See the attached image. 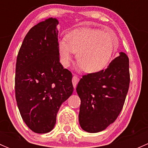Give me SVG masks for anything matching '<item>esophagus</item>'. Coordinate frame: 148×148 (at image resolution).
I'll return each mask as SVG.
<instances>
[{"mask_svg": "<svg viewBox=\"0 0 148 148\" xmlns=\"http://www.w3.org/2000/svg\"><path fill=\"white\" fill-rule=\"evenodd\" d=\"M79 81V77H77V75H75V74H74V75L73 76V78H72V84H73V86H74V89H75L76 86H77Z\"/></svg>", "mask_w": 148, "mask_h": 148, "instance_id": "1", "label": "esophagus"}]
</instances>
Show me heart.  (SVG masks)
<instances>
[{
  "instance_id": "heart-1",
  "label": "heart",
  "mask_w": 148,
  "mask_h": 148,
  "mask_svg": "<svg viewBox=\"0 0 148 148\" xmlns=\"http://www.w3.org/2000/svg\"><path fill=\"white\" fill-rule=\"evenodd\" d=\"M117 46L118 40L112 33L82 28L74 30L60 40L58 48L64 66L70 65L74 53L80 68L87 73H97L109 65Z\"/></svg>"
}]
</instances>
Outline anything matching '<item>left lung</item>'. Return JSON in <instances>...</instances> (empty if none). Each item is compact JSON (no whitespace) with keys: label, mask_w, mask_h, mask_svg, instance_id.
<instances>
[{"label":"left lung","mask_w":148,"mask_h":148,"mask_svg":"<svg viewBox=\"0 0 148 148\" xmlns=\"http://www.w3.org/2000/svg\"><path fill=\"white\" fill-rule=\"evenodd\" d=\"M130 82L129 59L124 52L105 70L83 76L76 89L81 99L79 121L84 130L100 132L116 120L123 107Z\"/></svg>","instance_id":"1"}]
</instances>
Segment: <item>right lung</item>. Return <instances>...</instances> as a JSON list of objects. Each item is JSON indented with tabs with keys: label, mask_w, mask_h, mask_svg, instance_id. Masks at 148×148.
Instances as JSON below:
<instances>
[{
	"label": "right lung",
	"mask_w": 148,
	"mask_h": 148,
	"mask_svg": "<svg viewBox=\"0 0 148 148\" xmlns=\"http://www.w3.org/2000/svg\"><path fill=\"white\" fill-rule=\"evenodd\" d=\"M59 21L46 19L25 36L16 59L15 92L19 112L36 133L54 127L62 104L73 93L72 74L59 62Z\"/></svg>",
	"instance_id": "right-lung-1"
}]
</instances>
